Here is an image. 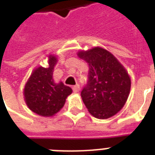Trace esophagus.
Returning <instances> with one entry per match:
<instances>
[{
    "mask_svg": "<svg viewBox=\"0 0 155 155\" xmlns=\"http://www.w3.org/2000/svg\"><path fill=\"white\" fill-rule=\"evenodd\" d=\"M72 89H73V92H75V93H78V92H79V91H80V85H79V84L75 85V86L72 87Z\"/></svg>",
    "mask_w": 155,
    "mask_h": 155,
    "instance_id": "34e87169",
    "label": "esophagus"
}]
</instances>
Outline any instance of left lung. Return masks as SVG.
<instances>
[{
    "label": "left lung",
    "instance_id": "obj_1",
    "mask_svg": "<svg viewBox=\"0 0 155 155\" xmlns=\"http://www.w3.org/2000/svg\"><path fill=\"white\" fill-rule=\"evenodd\" d=\"M88 64V80L81 92L87 110L98 119L113 117L123 108L130 95L131 80L113 54L101 47L78 52Z\"/></svg>",
    "mask_w": 155,
    "mask_h": 155
}]
</instances>
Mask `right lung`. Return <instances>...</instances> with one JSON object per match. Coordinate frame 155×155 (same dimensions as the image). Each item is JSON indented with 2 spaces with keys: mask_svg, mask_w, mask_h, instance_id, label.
<instances>
[{
  "mask_svg": "<svg viewBox=\"0 0 155 155\" xmlns=\"http://www.w3.org/2000/svg\"><path fill=\"white\" fill-rule=\"evenodd\" d=\"M56 63L55 56L49 55V67L35 68L24 88L28 108L42 117H52L58 113L64 105L67 97L72 92L71 88L63 82H54L53 71Z\"/></svg>",
  "mask_w": 155,
  "mask_h": 155,
  "instance_id": "1",
  "label": "right lung"
}]
</instances>
